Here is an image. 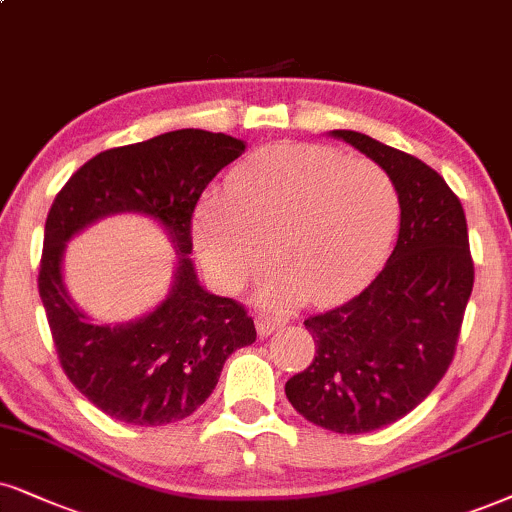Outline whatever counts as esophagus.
<instances>
[{
    "label": "esophagus",
    "mask_w": 512,
    "mask_h": 512,
    "mask_svg": "<svg viewBox=\"0 0 512 512\" xmlns=\"http://www.w3.org/2000/svg\"><path fill=\"white\" fill-rule=\"evenodd\" d=\"M286 326V316H271V314H257V331L264 338V335L276 333L278 328Z\"/></svg>",
    "instance_id": "34e87169"
}]
</instances>
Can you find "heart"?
<instances>
[{
	"label": "heart",
	"instance_id": "heart-1",
	"mask_svg": "<svg viewBox=\"0 0 512 512\" xmlns=\"http://www.w3.org/2000/svg\"><path fill=\"white\" fill-rule=\"evenodd\" d=\"M399 212V189L380 163L286 144L238 167L224 198L196 210L193 234L205 267L226 288L267 269L274 250L286 278L264 288L271 302L300 290L312 302H331L378 269Z\"/></svg>",
	"mask_w": 512,
	"mask_h": 512
}]
</instances>
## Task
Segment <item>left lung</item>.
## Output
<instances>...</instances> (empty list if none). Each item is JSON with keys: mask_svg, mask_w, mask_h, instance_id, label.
<instances>
[{"mask_svg": "<svg viewBox=\"0 0 512 512\" xmlns=\"http://www.w3.org/2000/svg\"><path fill=\"white\" fill-rule=\"evenodd\" d=\"M392 174L401 200L390 260L352 300L304 319L316 352L286 383L309 423L361 435L416 409L454 361L475 264L461 200L416 155L335 129Z\"/></svg>", "mask_w": 512, "mask_h": 512, "instance_id": "1", "label": "left lung"}]
</instances>
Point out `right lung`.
<instances>
[{"mask_svg": "<svg viewBox=\"0 0 512 512\" xmlns=\"http://www.w3.org/2000/svg\"><path fill=\"white\" fill-rule=\"evenodd\" d=\"M243 151V141L229 134L177 129L94 155L51 203L37 288L58 364L96 409L115 420L153 428L191 416L215 390L231 352L257 338L248 309L200 288L189 260L198 200ZM127 209L151 214L171 231L180 248L178 281L144 320L96 327L67 300L60 255L84 225Z\"/></svg>", "mask_w": 512, "mask_h": 512, "instance_id": "right-lung-1", "label": "right lung"}]
</instances>
